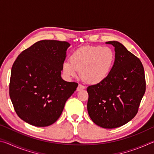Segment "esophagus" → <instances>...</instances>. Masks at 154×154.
Wrapping results in <instances>:
<instances>
[{"label":"esophagus","instance_id":"obj_1","mask_svg":"<svg viewBox=\"0 0 154 154\" xmlns=\"http://www.w3.org/2000/svg\"><path fill=\"white\" fill-rule=\"evenodd\" d=\"M85 85H82V84H79V85H78V87H77V91L82 90L85 89Z\"/></svg>","mask_w":154,"mask_h":154}]
</instances>
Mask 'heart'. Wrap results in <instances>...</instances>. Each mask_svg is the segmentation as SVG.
I'll use <instances>...</instances> for the list:
<instances>
[{
    "mask_svg": "<svg viewBox=\"0 0 154 154\" xmlns=\"http://www.w3.org/2000/svg\"><path fill=\"white\" fill-rule=\"evenodd\" d=\"M116 55L109 47L86 46L78 49L65 61L62 71L68 78L75 77L80 71L85 82L98 84L105 81L113 69Z\"/></svg>",
    "mask_w": 154,
    "mask_h": 154,
    "instance_id": "heart-1",
    "label": "heart"
}]
</instances>
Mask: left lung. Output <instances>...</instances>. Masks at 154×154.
Listing matches in <instances>:
<instances>
[{
    "mask_svg": "<svg viewBox=\"0 0 154 154\" xmlns=\"http://www.w3.org/2000/svg\"><path fill=\"white\" fill-rule=\"evenodd\" d=\"M115 48L116 60L103 82L88 86V114L98 126L116 128L136 116L145 92L144 68L140 60L118 41H108Z\"/></svg>",
    "mask_w": 154,
    "mask_h": 154,
    "instance_id": "obj_1",
    "label": "left lung"
}]
</instances>
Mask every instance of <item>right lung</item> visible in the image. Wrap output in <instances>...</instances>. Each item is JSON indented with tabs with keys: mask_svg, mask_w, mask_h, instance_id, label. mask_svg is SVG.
Here are the masks:
<instances>
[{
	"mask_svg": "<svg viewBox=\"0 0 154 154\" xmlns=\"http://www.w3.org/2000/svg\"><path fill=\"white\" fill-rule=\"evenodd\" d=\"M66 41L42 40L23 51L12 66L9 96L19 118L37 127L50 126L61 116L78 83L61 77Z\"/></svg>",
	"mask_w": 154,
	"mask_h": 154,
	"instance_id": "right-lung-1",
	"label": "right lung"
}]
</instances>
